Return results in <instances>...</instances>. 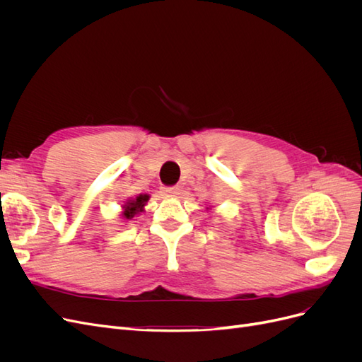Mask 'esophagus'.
I'll return each mask as SVG.
<instances>
[{
	"label": "esophagus",
	"mask_w": 362,
	"mask_h": 362,
	"mask_svg": "<svg viewBox=\"0 0 362 362\" xmlns=\"http://www.w3.org/2000/svg\"><path fill=\"white\" fill-rule=\"evenodd\" d=\"M163 194L166 196V198H177V196L180 194V190L177 187H168L163 190Z\"/></svg>",
	"instance_id": "34e87169"
}]
</instances>
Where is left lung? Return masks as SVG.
I'll return each instance as SVG.
<instances>
[{"instance_id": "1", "label": "left lung", "mask_w": 362, "mask_h": 362, "mask_svg": "<svg viewBox=\"0 0 362 362\" xmlns=\"http://www.w3.org/2000/svg\"><path fill=\"white\" fill-rule=\"evenodd\" d=\"M206 210H211V206H210V208H208V206H206Z\"/></svg>"}]
</instances>
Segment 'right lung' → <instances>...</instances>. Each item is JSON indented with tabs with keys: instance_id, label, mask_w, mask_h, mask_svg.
<instances>
[{
	"instance_id": "right-lung-1",
	"label": "right lung",
	"mask_w": 362,
	"mask_h": 362,
	"mask_svg": "<svg viewBox=\"0 0 362 362\" xmlns=\"http://www.w3.org/2000/svg\"><path fill=\"white\" fill-rule=\"evenodd\" d=\"M151 196L148 193H141L136 198H128L124 204H122V210H120L119 216L122 218V222H128L133 221L134 217L140 216L141 213L145 211V205L148 204Z\"/></svg>"
}]
</instances>
